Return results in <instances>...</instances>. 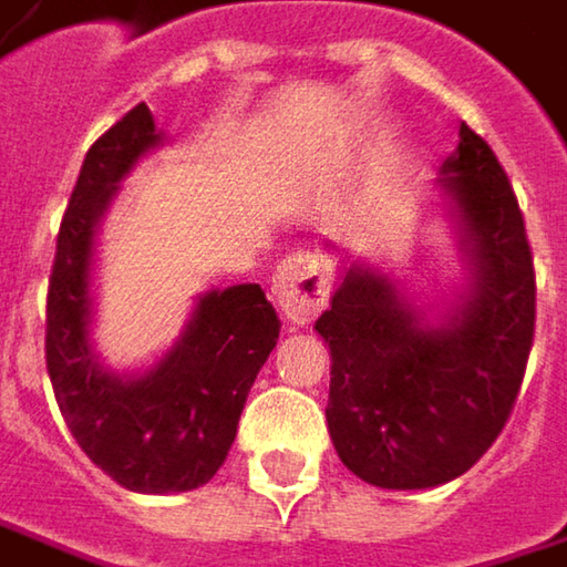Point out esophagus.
<instances>
[{"label":"esophagus","mask_w":567,"mask_h":567,"mask_svg":"<svg viewBox=\"0 0 567 567\" xmlns=\"http://www.w3.org/2000/svg\"><path fill=\"white\" fill-rule=\"evenodd\" d=\"M272 295L282 308V315L295 324H308L318 318L331 295V272L318 256L295 252L279 262L272 276Z\"/></svg>","instance_id":"34e87169"}]
</instances>
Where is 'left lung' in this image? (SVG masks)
Here are the masks:
<instances>
[{
  "label": "left lung",
  "instance_id": "1",
  "mask_svg": "<svg viewBox=\"0 0 567 567\" xmlns=\"http://www.w3.org/2000/svg\"><path fill=\"white\" fill-rule=\"evenodd\" d=\"M437 187L467 285L437 324L383 269L350 262L315 331L331 350L337 457L383 489H429L471 471L503 432L536 331L523 210L493 148L461 123Z\"/></svg>",
  "mask_w": 567,
  "mask_h": 567
}]
</instances>
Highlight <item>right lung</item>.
Instances as JSON below:
<instances>
[{
    "label": "right lung",
    "mask_w": 567,
    "mask_h": 567,
    "mask_svg": "<svg viewBox=\"0 0 567 567\" xmlns=\"http://www.w3.org/2000/svg\"><path fill=\"white\" fill-rule=\"evenodd\" d=\"M162 142L165 132L138 103L90 145L48 285L44 357L61 415L83 454L135 493L197 489L220 471L282 328L259 285L214 288L158 363L130 377L103 367L90 337L96 233L123 178Z\"/></svg>",
    "instance_id": "right-lung-1"
}]
</instances>
